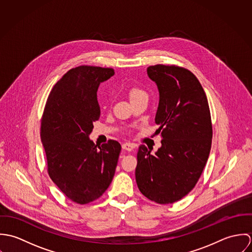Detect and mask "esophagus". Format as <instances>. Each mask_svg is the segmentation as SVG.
I'll return each mask as SVG.
<instances>
[{
  "mask_svg": "<svg viewBox=\"0 0 252 252\" xmlns=\"http://www.w3.org/2000/svg\"><path fill=\"white\" fill-rule=\"evenodd\" d=\"M135 147H136L135 144H130V143H125V144H122V148L127 151H132Z\"/></svg>",
  "mask_w": 252,
  "mask_h": 252,
  "instance_id": "esophagus-1",
  "label": "esophagus"
}]
</instances>
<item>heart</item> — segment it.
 <instances>
[{"label": "heart", "mask_w": 252, "mask_h": 252, "mask_svg": "<svg viewBox=\"0 0 252 252\" xmlns=\"http://www.w3.org/2000/svg\"><path fill=\"white\" fill-rule=\"evenodd\" d=\"M129 97H130V101H135L141 98H147V95L143 89L139 88V87H133L130 89L129 91Z\"/></svg>", "instance_id": "obj_1"}]
</instances>
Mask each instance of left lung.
Wrapping results in <instances>:
<instances>
[{
	"mask_svg": "<svg viewBox=\"0 0 252 252\" xmlns=\"http://www.w3.org/2000/svg\"><path fill=\"white\" fill-rule=\"evenodd\" d=\"M159 92L155 123L161 147L141 145L136 181L144 196L158 204H172L196 185L208 161L213 139L206 93L197 77L177 66L155 65L146 70Z\"/></svg>",
	"mask_w": 252,
	"mask_h": 252,
	"instance_id": "left-lung-1",
	"label": "left lung"
}]
</instances>
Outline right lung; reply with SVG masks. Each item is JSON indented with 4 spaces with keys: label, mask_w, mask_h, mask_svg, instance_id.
<instances>
[{
    "label": "right lung",
    "mask_w": 252,
    "mask_h": 252,
    "mask_svg": "<svg viewBox=\"0 0 252 252\" xmlns=\"http://www.w3.org/2000/svg\"><path fill=\"white\" fill-rule=\"evenodd\" d=\"M114 74L109 68L80 66L65 73L53 86L43 111L40 139L48 174L73 202L87 204L101 197L112 181L121 145L102 146L89 136L100 118L99 85Z\"/></svg>",
    "instance_id": "obj_1"
}]
</instances>
